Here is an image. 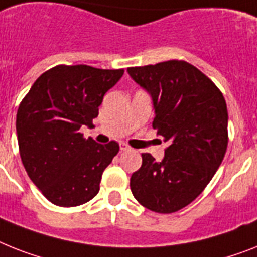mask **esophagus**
I'll return each mask as SVG.
<instances>
[{"instance_id":"1","label":"esophagus","mask_w":257,"mask_h":257,"mask_svg":"<svg viewBox=\"0 0 257 257\" xmlns=\"http://www.w3.org/2000/svg\"><path fill=\"white\" fill-rule=\"evenodd\" d=\"M120 150H122V151H130L131 147L126 143H120Z\"/></svg>"}]
</instances>
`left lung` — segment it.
Segmentation results:
<instances>
[{"instance_id":"8db88e82","label":"left lung","mask_w":257,"mask_h":257,"mask_svg":"<svg viewBox=\"0 0 257 257\" xmlns=\"http://www.w3.org/2000/svg\"><path fill=\"white\" fill-rule=\"evenodd\" d=\"M154 101L152 127L168 143L163 162L142 154L130 188L142 206L176 213L200 196L223 160L228 144L224 97L205 73L184 60L127 68Z\"/></svg>"}]
</instances>
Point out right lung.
<instances>
[{
	"label": "right lung",
	"instance_id": "obj_1",
	"mask_svg": "<svg viewBox=\"0 0 257 257\" xmlns=\"http://www.w3.org/2000/svg\"><path fill=\"white\" fill-rule=\"evenodd\" d=\"M124 69L60 64L39 76L17 113L19 155L31 181L50 202L73 207L97 196L101 176L119 151L111 141L85 139L105 93Z\"/></svg>",
	"mask_w": 257,
	"mask_h": 257
}]
</instances>
